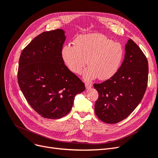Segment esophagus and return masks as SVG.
I'll return each mask as SVG.
<instances>
[{"label": "esophagus", "instance_id": "34e87169", "mask_svg": "<svg viewBox=\"0 0 158 158\" xmlns=\"http://www.w3.org/2000/svg\"><path fill=\"white\" fill-rule=\"evenodd\" d=\"M85 88L88 89L92 87V84L89 82H85Z\"/></svg>", "mask_w": 158, "mask_h": 158}]
</instances>
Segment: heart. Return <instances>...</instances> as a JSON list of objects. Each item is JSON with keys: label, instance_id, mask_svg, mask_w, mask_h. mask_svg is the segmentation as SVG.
Here are the masks:
<instances>
[{"label": "heart", "instance_id": "1", "mask_svg": "<svg viewBox=\"0 0 158 158\" xmlns=\"http://www.w3.org/2000/svg\"><path fill=\"white\" fill-rule=\"evenodd\" d=\"M124 56L122 45L98 33L78 36L74 46L64 45L61 50L64 63L73 73L80 74L88 63L83 77L91 80L112 78L120 68Z\"/></svg>", "mask_w": 158, "mask_h": 158}]
</instances>
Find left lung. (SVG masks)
<instances>
[{"label": "left lung", "instance_id": "1", "mask_svg": "<svg viewBox=\"0 0 158 158\" xmlns=\"http://www.w3.org/2000/svg\"><path fill=\"white\" fill-rule=\"evenodd\" d=\"M125 49V59L117 73L101 84H94L99 94L95 113L100 120L108 124L126 118L140 103L147 88L146 56L131 39Z\"/></svg>", "mask_w": 158, "mask_h": 158}]
</instances>
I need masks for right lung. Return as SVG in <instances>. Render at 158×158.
I'll return each instance as SVG.
<instances>
[{
  "mask_svg": "<svg viewBox=\"0 0 158 158\" xmlns=\"http://www.w3.org/2000/svg\"><path fill=\"white\" fill-rule=\"evenodd\" d=\"M66 40L62 29L43 32L22 51L18 81L27 102L43 117L67 114L84 84L66 67L61 57Z\"/></svg>",
  "mask_w": 158,
  "mask_h": 158,
  "instance_id": "right-lung-1",
  "label": "right lung"
}]
</instances>
